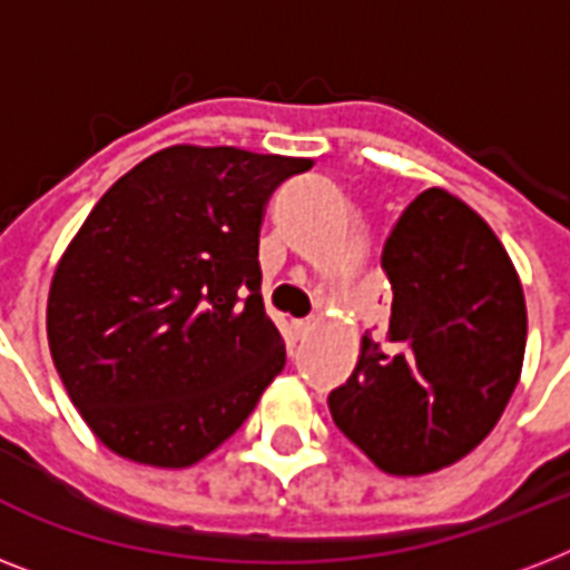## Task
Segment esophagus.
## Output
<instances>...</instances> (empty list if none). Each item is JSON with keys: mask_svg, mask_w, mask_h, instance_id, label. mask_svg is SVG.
I'll return each instance as SVG.
<instances>
[{"mask_svg": "<svg viewBox=\"0 0 570 570\" xmlns=\"http://www.w3.org/2000/svg\"><path fill=\"white\" fill-rule=\"evenodd\" d=\"M313 328H316V322L313 320H304V322H295V337L304 340V337H311Z\"/></svg>", "mask_w": 570, "mask_h": 570, "instance_id": "obj_1", "label": "esophagus"}]
</instances>
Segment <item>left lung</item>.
I'll use <instances>...</instances> for the list:
<instances>
[{
	"label": "left lung",
	"instance_id": "8db88e82",
	"mask_svg": "<svg viewBox=\"0 0 570 570\" xmlns=\"http://www.w3.org/2000/svg\"><path fill=\"white\" fill-rule=\"evenodd\" d=\"M381 263L390 346L361 340L331 416L379 470L425 476L476 450L503 416L521 381L527 302L491 224L446 189L407 206Z\"/></svg>",
	"mask_w": 570,
	"mask_h": 570
}]
</instances>
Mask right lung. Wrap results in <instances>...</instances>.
I'll list each match as a JSON object with an SVG mask.
<instances>
[{"instance_id":"add662e5","label":"right lung","mask_w":570,"mask_h":570,"mask_svg":"<svg viewBox=\"0 0 570 570\" xmlns=\"http://www.w3.org/2000/svg\"><path fill=\"white\" fill-rule=\"evenodd\" d=\"M304 156L174 145L97 200L52 272L47 340L94 438L163 470L218 450L286 364L259 224Z\"/></svg>"}]
</instances>
